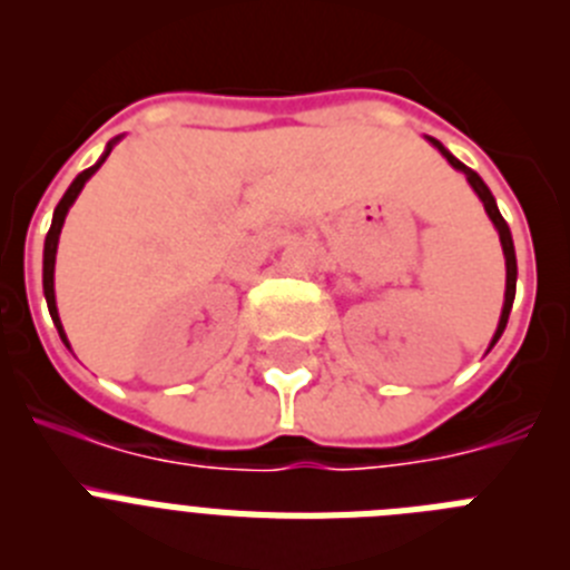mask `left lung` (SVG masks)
Wrapping results in <instances>:
<instances>
[{"label":"left lung","mask_w":570,"mask_h":570,"mask_svg":"<svg viewBox=\"0 0 570 570\" xmlns=\"http://www.w3.org/2000/svg\"><path fill=\"white\" fill-rule=\"evenodd\" d=\"M428 142L434 145V148L440 150L442 156H445L448 163H451V168H456V170H462V174H465L468 185H471V188L476 190V196H480L482 205H485V214L491 216L493 228L500 230L502 254H505V302H502V316H500V325H497V334H493V340H491V347H493V345H497V340H500V336H502V331H505L508 314H511V305H513V294H517V254H513L511 230H508V223H505V219H502L500 208H497V199H493V194H491V190H488V185L480 179V174L468 168V165H462L460 159H456V156L445 148V145L436 142V139H431V136H428Z\"/></svg>","instance_id":"obj_1"}]
</instances>
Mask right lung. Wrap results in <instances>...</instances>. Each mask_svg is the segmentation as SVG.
I'll list each match as a JSON object with an SVG mask.
<instances>
[{
  "instance_id": "add662e5",
  "label": "right lung",
  "mask_w": 570,
  "mask_h": 570,
  "mask_svg": "<svg viewBox=\"0 0 570 570\" xmlns=\"http://www.w3.org/2000/svg\"><path fill=\"white\" fill-rule=\"evenodd\" d=\"M114 142H119V139H114ZM114 142H108V148H105L102 159H99L97 165H90L88 170H82V174L70 183V188L65 190V196L59 199L57 210H53V223H50V230L48 236H45V259H42V288H45V299H48V311H50V320H53V325H57L59 336H62V342L68 345V336H65L62 331V322H59V311H57V294H53V265H57V245H59V234H62V225H65V216H68L70 205L77 203L79 190L85 188V183H88L90 176L97 174L99 165L108 159V154L114 150Z\"/></svg>"
}]
</instances>
